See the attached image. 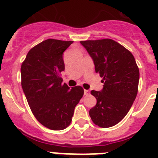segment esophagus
I'll return each instance as SVG.
<instances>
[{
	"instance_id": "34e87169",
	"label": "esophagus",
	"mask_w": 158,
	"mask_h": 158,
	"mask_svg": "<svg viewBox=\"0 0 158 158\" xmlns=\"http://www.w3.org/2000/svg\"><path fill=\"white\" fill-rule=\"evenodd\" d=\"M89 90H87V89H84V95L87 96V95H89Z\"/></svg>"
}]
</instances>
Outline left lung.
Returning a JSON list of instances; mask_svg holds the SVG:
<instances>
[{
    "mask_svg": "<svg viewBox=\"0 0 158 158\" xmlns=\"http://www.w3.org/2000/svg\"><path fill=\"white\" fill-rule=\"evenodd\" d=\"M103 78L101 91H91L97 104L89 110L95 125L115 126L129 112L138 92L139 71L132 53L111 39L80 41Z\"/></svg>",
    "mask_w": 158,
    "mask_h": 158,
    "instance_id": "left-lung-1",
    "label": "left lung"
}]
</instances>
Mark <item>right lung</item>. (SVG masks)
<instances>
[{
  "label": "right lung",
  "instance_id": "add662e5",
  "mask_svg": "<svg viewBox=\"0 0 158 158\" xmlns=\"http://www.w3.org/2000/svg\"><path fill=\"white\" fill-rule=\"evenodd\" d=\"M73 43L48 39L30 49L21 66L22 87L32 114L52 130H62L72 122L82 97V86L62 83L63 52Z\"/></svg>",
  "mask_w": 158,
  "mask_h": 158
}]
</instances>
